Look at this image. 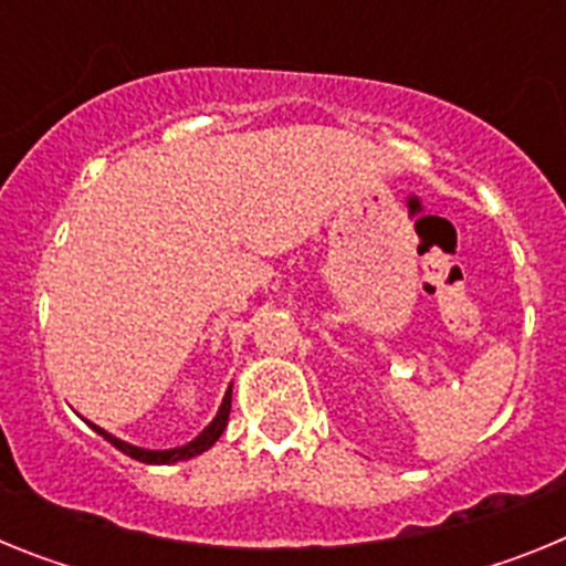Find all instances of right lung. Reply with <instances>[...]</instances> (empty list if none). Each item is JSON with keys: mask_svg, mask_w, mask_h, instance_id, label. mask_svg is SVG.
I'll return each mask as SVG.
<instances>
[{"mask_svg": "<svg viewBox=\"0 0 566 566\" xmlns=\"http://www.w3.org/2000/svg\"><path fill=\"white\" fill-rule=\"evenodd\" d=\"M229 411H232V391H227V397H223V405H221V411H218V417L212 419V424H209L207 431L201 433V437L195 439V442L184 444V448H172V451H144V448H135V444H127L122 442V439H115L109 437L107 431H102V428H96L93 424V431L102 433L104 439H107L113 448H118L122 453H127L129 459H138V462L144 464H172V462H181V459H192L198 457V453H203L207 448H212L218 439H221L223 428H227L229 422Z\"/></svg>", "mask_w": 566, "mask_h": 566, "instance_id": "right-lung-1", "label": "right lung"}]
</instances>
